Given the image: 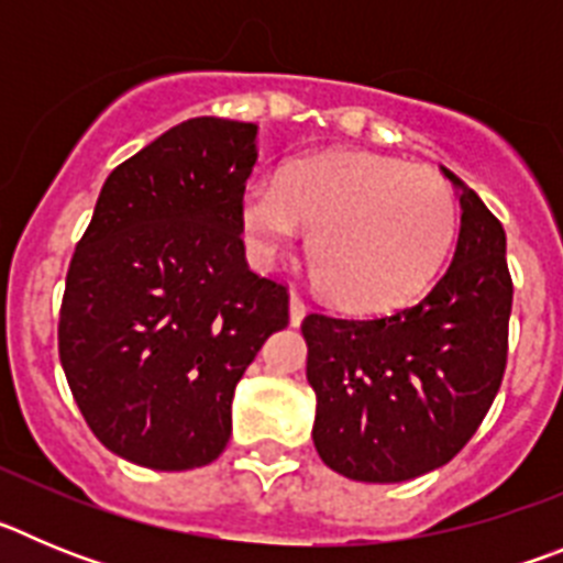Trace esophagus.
<instances>
[{
  "label": "esophagus",
  "instance_id": "34e87169",
  "mask_svg": "<svg viewBox=\"0 0 563 563\" xmlns=\"http://www.w3.org/2000/svg\"><path fill=\"white\" fill-rule=\"evenodd\" d=\"M305 316H307V305L301 301V296H296V292H292L290 296V324L298 327L301 321H305Z\"/></svg>",
  "mask_w": 563,
  "mask_h": 563
}]
</instances>
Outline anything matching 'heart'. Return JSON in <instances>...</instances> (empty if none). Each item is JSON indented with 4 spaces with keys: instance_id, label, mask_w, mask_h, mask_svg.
<instances>
[{
    "instance_id": "b5f03b06",
    "label": "heart",
    "mask_w": 563,
    "mask_h": 563,
    "mask_svg": "<svg viewBox=\"0 0 563 563\" xmlns=\"http://www.w3.org/2000/svg\"><path fill=\"white\" fill-rule=\"evenodd\" d=\"M239 228L256 265H276L310 228L318 287L346 310L406 305L440 271L456 233L454 191L440 174L369 152L287 163L276 183H247Z\"/></svg>"
}]
</instances>
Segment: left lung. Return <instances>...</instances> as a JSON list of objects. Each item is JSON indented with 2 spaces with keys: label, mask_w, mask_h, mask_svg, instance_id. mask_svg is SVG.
<instances>
[{
  "label": "left lung",
  "mask_w": 563,
  "mask_h": 563,
  "mask_svg": "<svg viewBox=\"0 0 563 563\" xmlns=\"http://www.w3.org/2000/svg\"><path fill=\"white\" fill-rule=\"evenodd\" d=\"M460 191L454 258L429 296L380 318L310 312L312 442L346 479L406 482L454 460L501 386L514 282L505 228L474 188Z\"/></svg>",
  "instance_id": "obj_1"
}]
</instances>
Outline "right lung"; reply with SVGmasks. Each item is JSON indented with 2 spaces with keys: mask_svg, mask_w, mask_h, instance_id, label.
I'll use <instances>...</instances> for the list:
<instances>
[{
  "mask_svg": "<svg viewBox=\"0 0 563 563\" xmlns=\"http://www.w3.org/2000/svg\"><path fill=\"white\" fill-rule=\"evenodd\" d=\"M256 123L191 118L114 168L67 271L58 357L112 454L188 471L231 440V402L287 287L247 267L239 200Z\"/></svg>",
  "mask_w": 563,
  "mask_h": 563,
  "instance_id": "1",
  "label": "right lung"
}]
</instances>
